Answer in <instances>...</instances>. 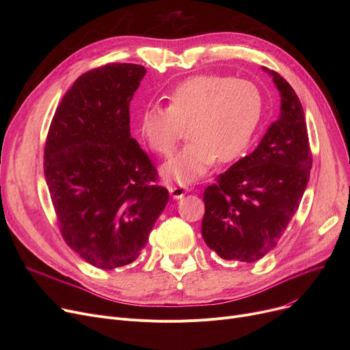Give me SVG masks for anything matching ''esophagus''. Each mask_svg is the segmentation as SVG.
Segmentation results:
<instances>
[{
	"label": "esophagus",
	"instance_id": "obj_1",
	"mask_svg": "<svg viewBox=\"0 0 350 350\" xmlns=\"http://www.w3.org/2000/svg\"><path fill=\"white\" fill-rule=\"evenodd\" d=\"M169 191L173 198H181L187 191H190V187L183 186V185H174V186H170Z\"/></svg>",
	"mask_w": 350,
	"mask_h": 350
}]
</instances>
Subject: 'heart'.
<instances>
[{"label": "heart", "instance_id": "1", "mask_svg": "<svg viewBox=\"0 0 350 350\" xmlns=\"http://www.w3.org/2000/svg\"><path fill=\"white\" fill-rule=\"evenodd\" d=\"M169 106H147L139 119L143 140L153 152L169 156L189 126L190 142L163 165L165 178L191 183L218 160L240 157L258 126L264 98L248 79L197 75L180 82L167 96Z\"/></svg>", "mask_w": 350, "mask_h": 350}]
</instances>
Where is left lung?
Returning a JSON list of instances; mask_svg holds the SVG:
<instances>
[{
	"mask_svg": "<svg viewBox=\"0 0 350 350\" xmlns=\"http://www.w3.org/2000/svg\"><path fill=\"white\" fill-rule=\"evenodd\" d=\"M269 73L281 94L280 119L203 194L201 234L223 260L255 262L277 247L308 186L312 152L302 105L278 72Z\"/></svg>",
	"mask_w": 350,
	"mask_h": 350,
	"instance_id": "left-lung-1",
	"label": "left lung"
}]
</instances>
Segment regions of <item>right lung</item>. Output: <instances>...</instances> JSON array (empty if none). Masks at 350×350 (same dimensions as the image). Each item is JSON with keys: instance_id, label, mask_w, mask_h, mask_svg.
<instances>
[{"instance_id": "obj_1", "label": "right lung", "mask_w": 350, "mask_h": 350, "mask_svg": "<svg viewBox=\"0 0 350 350\" xmlns=\"http://www.w3.org/2000/svg\"><path fill=\"white\" fill-rule=\"evenodd\" d=\"M146 68L110 62L70 86L52 118L44 173L59 231L100 269L133 262L169 201L131 137V100Z\"/></svg>"}]
</instances>
